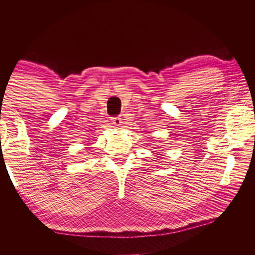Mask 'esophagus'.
Masks as SVG:
<instances>
[{
  "instance_id": "obj_1",
  "label": "esophagus",
  "mask_w": 255,
  "mask_h": 255,
  "mask_svg": "<svg viewBox=\"0 0 255 255\" xmlns=\"http://www.w3.org/2000/svg\"><path fill=\"white\" fill-rule=\"evenodd\" d=\"M111 123L115 125V126H120L122 125V118L120 117H111Z\"/></svg>"
}]
</instances>
